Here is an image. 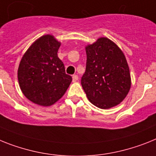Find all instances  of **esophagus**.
I'll return each mask as SVG.
<instances>
[{"mask_svg":"<svg viewBox=\"0 0 156 156\" xmlns=\"http://www.w3.org/2000/svg\"><path fill=\"white\" fill-rule=\"evenodd\" d=\"M72 79H73V82H77V81H78V75H73V77H72Z\"/></svg>","mask_w":156,"mask_h":156,"instance_id":"obj_1","label":"esophagus"}]
</instances>
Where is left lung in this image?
<instances>
[{
  "label": "left lung",
  "instance_id": "8db88e82",
  "mask_svg": "<svg viewBox=\"0 0 156 156\" xmlns=\"http://www.w3.org/2000/svg\"><path fill=\"white\" fill-rule=\"evenodd\" d=\"M86 72L81 83L87 98L102 109L116 106L126 98L132 84L125 55L106 37L86 46Z\"/></svg>",
  "mask_w": 156,
  "mask_h": 156
}]
</instances>
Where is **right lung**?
Returning <instances> with one entry per match:
<instances>
[{
    "label": "right lung",
    "mask_w": 156,
    "mask_h": 156,
    "mask_svg": "<svg viewBox=\"0 0 156 156\" xmlns=\"http://www.w3.org/2000/svg\"><path fill=\"white\" fill-rule=\"evenodd\" d=\"M60 45L52 35L41 36L23 54L18 67L22 93L41 106L57 102L71 83V76L66 74L63 62L58 57Z\"/></svg>",
    "instance_id": "add662e5"
}]
</instances>
